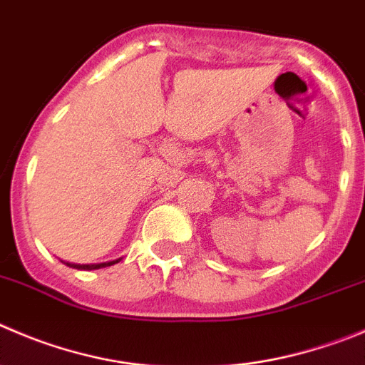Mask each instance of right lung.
<instances>
[{
  "instance_id": "1",
  "label": "right lung",
  "mask_w": 365,
  "mask_h": 365,
  "mask_svg": "<svg viewBox=\"0 0 365 365\" xmlns=\"http://www.w3.org/2000/svg\"><path fill=\"white\" fill-rule=\"evenodd\" d=\"M114 263H118V259H116V262H107V263H95V265H75V263H66V265H69V267H75V269L93 270V269H102V267H110V265H114Z\"/></svg>"
}]
</instances>
